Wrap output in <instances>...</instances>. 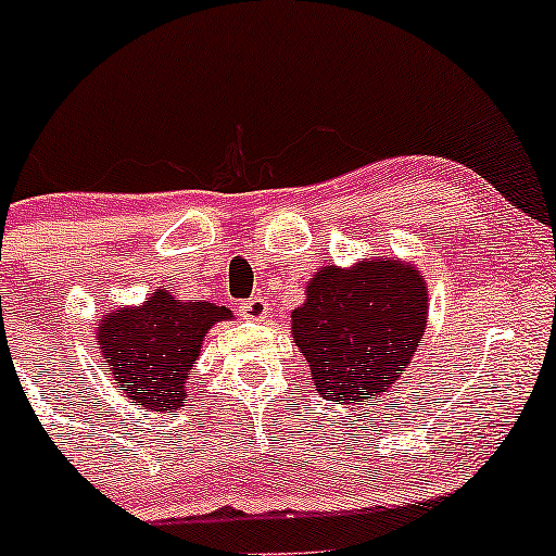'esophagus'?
<instances>
[{
	"label": "esophagus",
	"instance_id": "obj_1",
	"mask_svg": "<svg viewBox=\"0 0 556 556\" xmlns=\"http://www.w3.org/2000/svg\"><path fill=\"white\" fill-rule=\"evenodd\" d=\"M239 314H242L244 319H255V323H261V319H266V314H268V301L261 299V295H255V299H247L239 304Z\"/></svg>",
	"mask_w": 556,
	"mask_h": 556
}]
</instances>
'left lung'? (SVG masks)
<instances>
[{
  "label": "left lung",
  "instance_id": "obj_1",
  "mask_svg": "<svg viewBox=\"0 0 556 556\" xmlns=\"http://www.w3.org/2000/svg\"><path fill=\"white\" fill-rule=\"evenodd\" d=\"M290 317L319 395L371 406L397 384L422 341L428 288L414 263L390 257L323 266Z\"/></svg>",
  "mask_w": 556,
  "mask_h": 556
}]
</instances>
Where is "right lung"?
<instances>
[{"mask_svg": "<svg viewBox=\"0 0 556 556\" xmlns=\"http://www.w3.org/2000/svg\"><path fill=\"white\" fill-rule=\"evenodd\" d=\"M231 317L226 306L177 301L169 290H155L142 306L104 314L97 330L99 350L128 403L172 412L188 395L185 384L206 330Z\"/></svg>", "mask_w": 556, "mask_h": 556, "instance_id": "1", "label": "right lung"}]
</instances>
